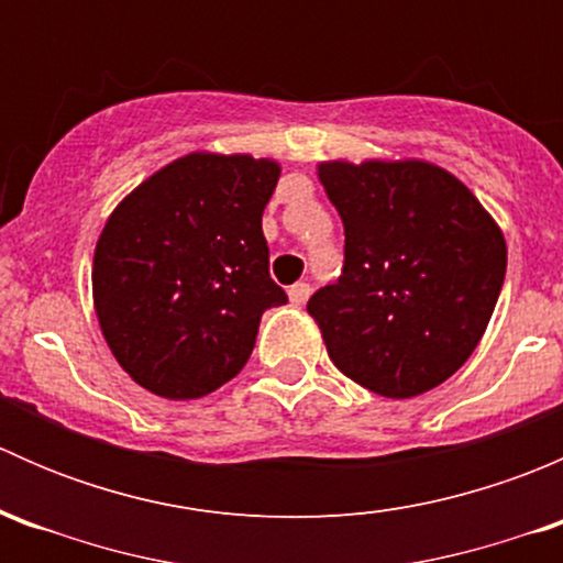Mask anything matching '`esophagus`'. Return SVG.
Masks as SVG:
<instances>
[{
  "mask_svg": "<svg viewBox=\"0 0 563 563\" xmlns=\"http://www.w3.org/2000/svg\"><path fill=\"white\" fill-rule=\"evenodd\" d=\"M310 297V286L308 283H294L291 288H288V299H291V305H305Z\"/></svg>",
  "mask_w": 563,
  "mask_h": 563,
  "instance_id": "esophagus-1",
  "label": "esophagus"
}]
</instances>
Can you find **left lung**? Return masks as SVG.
Returning a JSON list of instances; mask_svg holds the SVG:
<instances>
[{
	"instance_id": "obj_1",
	"label": "left lung",
	"mask_w": 563,
	"mask_h": 563,
	"mask_svg": "<svg viewBox=\"0 0 563 563\" xmlns=\"http://www.w3.org/2000/svg\"><path fill=\"white\" fill-rule=\"evenodd\" d=\"M318 179L345 229L343 275L308 302L329 360L391 400L439 387L496 310L501 229L455 174L428 161H327Z\"/></svg>"
}]
</instances>
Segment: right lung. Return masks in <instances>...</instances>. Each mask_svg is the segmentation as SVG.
<instances>
[{"label":"right lung","mask_w":563,"mask_h":563,"mask_svg":"<svg viewBox=\"0 0 563 563\" xmlns=\"http://www.w3.org/2000/svg\"><path fill=\"white\" fill-rule=\"evenodd\" d=\"M280 163L190 152L117 203L92 261L100 332L139 387L196 400L250 360L261 316L288 297L269 277L261 214Z\"/></svg>","instance_id":"add662e5"}]
</instances>
